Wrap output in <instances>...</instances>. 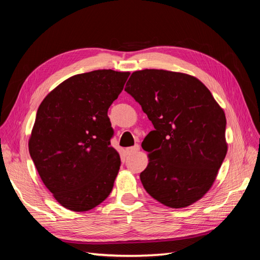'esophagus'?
Segmentation results:
<instances>
[{"label":"esophagus","mask_w":260,"mask_h":260,"mask_svg":"<svg viewBox=\"0 0 260 260\" xmlns=\"http://www.w3.org/2000/svg\"><path fill=\"white\" fill-rule=\"evenodd\" d=\"M125 151H127V153H128L129 155H132V154H136V153H138V152L140 151V145H139V144H136L135 146H131V147H128L127 149H125Z\"/></svg>","instance_id":"obj_1"}]
</instances>
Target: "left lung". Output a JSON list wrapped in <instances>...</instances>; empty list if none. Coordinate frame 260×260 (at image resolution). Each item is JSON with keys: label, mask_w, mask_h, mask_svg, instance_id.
Here are the masks:
<instances>
[{"label": "left lung", "mask_w": 260, "mask_h": 260, "mask_svg": "<svg viewBox=\"0 0 260 260\" xmlns=\"http://www.w3.org/2000/svg\"><path fill=\"white\" fill-rule=\"evenodd\" d=\"M124 91L155 128L142 143L149 152L140 175L146 192L171 208L192 205L208 192L226 155L223 109L195 77L168 70L132 73Z\"/></svg>", "instance_id": "8db88e82"}]
</instances>
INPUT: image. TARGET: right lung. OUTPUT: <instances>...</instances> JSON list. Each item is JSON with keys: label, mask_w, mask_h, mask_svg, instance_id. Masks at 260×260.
<instances>
[{"label": "right lung", "mask_w": 260, "mask_h": 260, "mask_svg": "<svg viewBox=\"0 0 260 260\" xmlns=\"http://www.w3.org/2000/svg\"><path fill=\"white\" fill-rule=\"evenodd\" d=\"M130 73L112 69L76 75L42 101L29 153L44 185L61 206L86 211L111 194L120 157L107 112Z\"/></svg>", "instance_id": "obj_1"}]
</instances>
